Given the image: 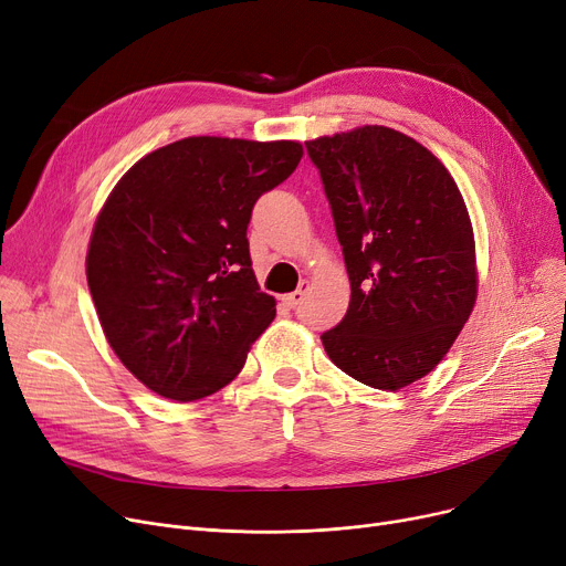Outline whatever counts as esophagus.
Returning a JSON list of instances; mask_svg holds the SVG:
<instances>
[{"mask_svg": "<svg viewBox=\"0 0 566 566\" xmlns=\"http://www.w3.org/2000/svg\"><path fill=\"white\" fill-rule=\"evenodd\" d=\"M307 291H310V282H301V286L298 289H295L293 293H289V295H284V305L286 307H298L303 301H305V295H307Z\"/></svg>", "mask_w": 566, "mask_h": 566, "instance_id": "esophagus-1", "label": "esophagus"}]
</instances>
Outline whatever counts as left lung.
<instances>
[{"instance_id":"8db88e82","label":"left lung","mask_w":566,"mask_h":566,"mask_svg":"<svg viewBox=\"0 0 566 566\" xmlns=\"http://www.w3.org/2000/svg\"><path fill=\"white\" fill-rule=\"evenodd\" d=\"M305 146L350 280L348 312L323 348L350 378L401 390L444 358L478 298L465 201L429 148L399 130L363 126Z\"/></svg>"}]
</instances>
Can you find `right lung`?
<instances>
[{
  "label": "right lung",
  "mask_w": 566,
  "mask_h": 566,
  "mask_svg": "<svg viewBox=\"0 0 566 566\" xmlns=\"http://www.w3.org/2000/svg\"><path fill=\"white\" fill-rule=\"evenodd\" d=\"M301 158L298 142L186 137L114 186L86 282L112 350L148 390L197 401L243 369L275 318V298L252 271V208Z\"/></svg>",
  "instance_id": "add662e5"
}]
</instances>
